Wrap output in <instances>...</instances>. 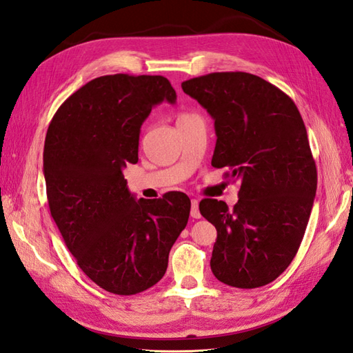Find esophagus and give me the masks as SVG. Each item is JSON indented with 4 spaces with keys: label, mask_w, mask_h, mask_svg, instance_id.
Wrapping results in <instances>:
<instances>
[{
    "label": "esophagus",
    "mask_w": 353,
    "mask_h": 353,
    "mask_svg": "<svg viewBox=\"0 0 353 353\" xmlns=\"http://www.w3.org/2000/svg\"><path fill=\"white\" fill-rule=\"evenodd\" d=\"M191 216L195 218V219L201 218V214L199 210V200H195V199L191 201Z\"/></svg>",
    "instance_id": "1"
}]
</instances>
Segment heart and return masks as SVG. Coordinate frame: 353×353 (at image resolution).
I'll return each instance as SVG.
<instances>
[{
	"label": "heart",
	"instance_id": "heart-1",
	"mask_svg": "<svg viewBox=\"0 0 353 353\" xmlns=\"http://www.w3.org/2000/svg\"><path fill=\"white\" fill-rule=\"evenodd\" d=\"M185 116H190V114H182V116H179V119H182V117H185Z\"/></svg>",
	"mask_w": 353,
	"mask_h": 353
}]
</instances>
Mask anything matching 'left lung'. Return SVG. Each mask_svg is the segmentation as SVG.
I'll return each instance as SVG.
<instances>
[{"label":"left lung","instance_id":"8db88e82","mask_svg":"<svg viewBox=\"0 0 353 353\" xmlns=\"http://www.w3.org/2000/svg\"><path fill=\"white\" fill-rule=\"evenodd\" d=\"M215 120L212 165L239 180V201L204 199L200 212L218 236L210 269L221 283L256 289L296 256L317 188L307 129L290 97L260 77L215 72L182 83Z\"/></svg>","mask_w":353,"mask_h":353}]
</instances>
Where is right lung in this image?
I'll return each instance as SVG.
<instances>
[{"label": "right lung", "mask_w": 353, "mask_h": 353, "mask_svg": "<svg viewBox=\"0 0 353 353\" xmlns=\"http://www.w3.org/2000/svg\"><path fill=\"white\" fill-rule=\"evenodd\" d=\"M176 99L167 78L117 73L77 90L49 123V210L78 266L106 292L135 294L157 284L188 224V195L137 200L123 176L138 162L139 130L153 106Z\"/></svg>", "instance_id": "obj_1"}]
</instances>
